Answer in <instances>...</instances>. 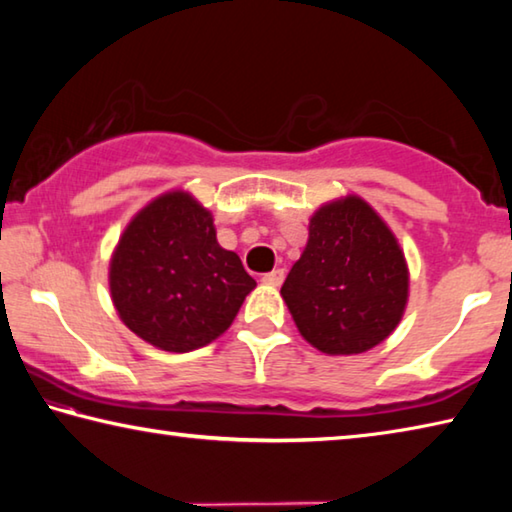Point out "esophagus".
<instances>
[{
	"label": "esophagus",
	"instance_id": "34e87169",
	"mask_svg": "<svg viewBox=\"0 0 512 512\" xmlns=\"http://www.w3.org/2000/svg\"><path fill=\"white\" fill-rule=\"evenodd\" d=\"M262 282L268 284V287H280V284L284 282V268H275V271L266 273L262 277Z\"/></svg>",
	"mask_w": 512,
	"mask_h": 512
}]
</instances>
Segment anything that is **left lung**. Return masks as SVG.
<instances>
[{"label":"left lung","mask_w":512,"mask_h":512,"mask_svg":"<svg viewBox=\"0 0 512 512\" xmlns=\"http://www.w3.org/2000/svg\"><path fill=\"white\" fill-rule=\"evenodd\" d=\"M280 293L302 339L329 357H348L372 350L400 325L409 264L375 207L348 194L311 214L305 250Z\"/></svg>","instance_id":"left-lung-1"}]
</instances>
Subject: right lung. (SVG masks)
<instances>
[{
  "label": "right lung",
  "instance_id": "1",
  "mask_svg": "<svg viewBox=\"0 0 512 512\" xmlns=\"http://www.w3.org/2000/svg\"><path fill=\"white\" fill-rule=\"evenodd\" d=\"M110 298L133 334L164 352H192L232 325L257 282L216 241L203 203L171 189L121 232L108 268Z\"/></svg>",
  "mask_w": 512,
  "mask_h": 512
}]
</instances>
